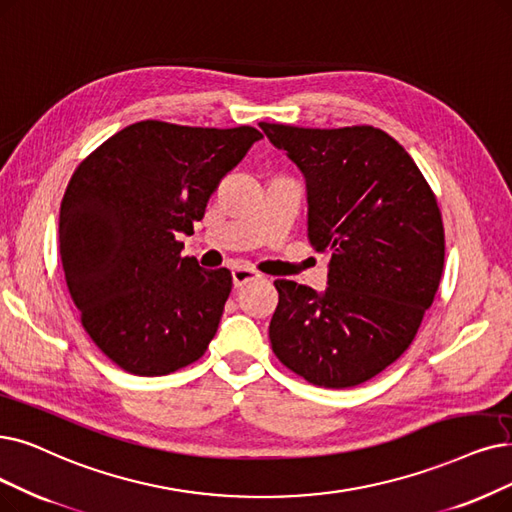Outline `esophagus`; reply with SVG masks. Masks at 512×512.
<instances>
[{
	"label": "esophagus",
	"instance_id": "obj_1",
	"mask_svg": "<svg viewBox=\"0 0 512 512\" xmlns=\"http://www.w3.org/2000/svg\"><path fill=\"white\" fill-rule=\"evenodd\" d=\"M231 275H233V285H235L237 290H239V288H243V285H248V283H252V281H258V279H260V275H258L256 271H252V269H245V267H235Z\"/></svg>",
	"mask_w": 512,
	"mask_h": 512
}]
</instances>
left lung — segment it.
Returning <instances> with one entry per match:
<instances>
[{
    "mask_svg": "<svg viewBox=\"0 0 512 512\" xmlns=\"http://www.w3.org/2000/svg\"><path fill=\"white\" fill-rule=\"evenodd\" d=\"M260 128L304 176L309 243L332 254L323 292L275 281L273 351L311 384L357 386L403 355L431 309L445 258L437 199L378 128Z\"/></svg>",
    "mask_w": 512,
    "mask_h": 512,
    "instance_id": "left-lung-1",
    "label": "left lung"
}]
</instances>
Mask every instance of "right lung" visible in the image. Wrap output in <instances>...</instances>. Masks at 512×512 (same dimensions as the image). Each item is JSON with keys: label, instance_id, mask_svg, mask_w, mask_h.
I'll return each instance as SVG.
<instances>
[{"label": "right lung", "instance_id": "add662e5", "mask_svg": "<svg viewBox=\"0 0 512 512\" xmlns=\"http://www.w3.org/2000/svg\"><path fill=\"white\" fill-rule=\"evenodd\" d=\"M256 128L138 121L69 180L58 248L71 298L98 349L136 376H166L206 353L233 277L180 252L178 235L252 149Z\"/></svg>", "mask_w": 512, "mask_h": 512}]
</instances>
